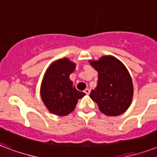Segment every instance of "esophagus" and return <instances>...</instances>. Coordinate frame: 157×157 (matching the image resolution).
I'll list each match as a JSON object with an SVG mask.
<instances>
[{
    "instance_id": "34e87169",
    "label": "esophagus",
    "mask_w": 157,
    "mask_h": 157,
    "mask_svg": "<svg viewBox=\"0 0 157 157\" xmlns=\"http://www.w3.org/2000/svg\"><path fill=\"white\" fill-rule=\"evenodd\" d=\"M84 92H85V93H86V94H90V90L88 89V88H86V89L84 90Z\"/></svg>"
}]
</instances>
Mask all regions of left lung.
I'll list each match as a JSON object with an SVG mask.
<instances>
[{"instance_id": "left-lung-1", "label": "left lung", "mask_w": 157, "mask_h": 157, "mask_svg": "<svg viewBox=\"0 0 157 157\" xmlns=\"http://www.w3.org/2000/svg\"><path fill=\"white\" fill-rule=\"evenodd\" d=\"M98 71L97 86L90 97L107 116H118L128 109L133 95L131 76L125 66L113 56H103L98 61H90Z\"/></svg>"}]
</instances>
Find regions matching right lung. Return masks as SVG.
<instances>
[{"mask_svg":"<svg viewBox=\"0 0 157 157\" xmlns=\"http://www.w3.org/2000/svg\"><path fill=\"white\" fill-rule=\"evenodd\" d=\"M76 64L68 58L55 61L45 72L40 88L43 102L49 112L66 116L74 110L79 99L85 95L73 86L69 78Z\"/></svg>","mask_w":157,"mask_h":157,"instance_id":"1","label":"right lung"}]
</instances>
